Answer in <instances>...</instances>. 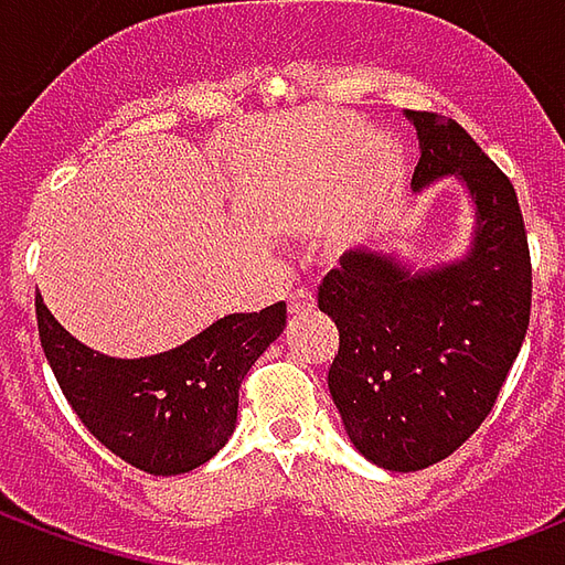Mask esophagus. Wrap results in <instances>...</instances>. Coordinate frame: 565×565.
Instances as JSON below:
<instances>
[{
  "mask_svg": "<svg viewBox=\"0 0 565 565\" xmlns=\"http://www.w3.org/2000/svg\"><path fill=\"white\" fill-rule=\"evenodd\" d=\"M287 308H290V315H306V311H311V308H315V296L306 294V290H299V294L290 296Z\"/></svg>",
  "mask_w": 565,
  "mask_h": 565,
  "instance_id": "obj_1",
  "label": "esophagus"
}]
</instances>
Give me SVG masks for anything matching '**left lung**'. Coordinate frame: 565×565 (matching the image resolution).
<instances>
[{
	"label": "left lung",
	"instance_id": "1",
	"mask_svg": "<svg viewBox=\"0 0 565 565\" xmlns=\"http://www.w3.org/2000/svg\"><path fill=\"white\" fill-rule=\"evenodd\" d=\"M420 141L412 186L457 178L472 199L466 254L415 269L384 250H348L318 306L339 327L332 403L354 448L417 472L484 424L530 327L533 266L518 193L450 117L405 111Z\"/></svg>",
	"mask_w": 565,
	"mask_h": 565
}]
</instances>
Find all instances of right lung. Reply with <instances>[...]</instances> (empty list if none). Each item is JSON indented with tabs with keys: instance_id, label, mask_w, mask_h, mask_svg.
<instances>
[{
	"instance_id": "right-lung-1",
	"label": "right lung",
	"mask_w": 565,
	"mask_h": 565,
	"mask_svg": "<svg viewBox=\"0 0 565 565\" xmlns=\"http://www.w3.org/2000/svg\"><path fill=\"white\" fill-rule=\"evenodd\" d=\"M35 318L56 384L81 424L148 475H181L230 441L247 369L284 332L287 306L226 315L209 330L139 360L93 351L35 296Z\"/></svg>"
}]
</instances>
